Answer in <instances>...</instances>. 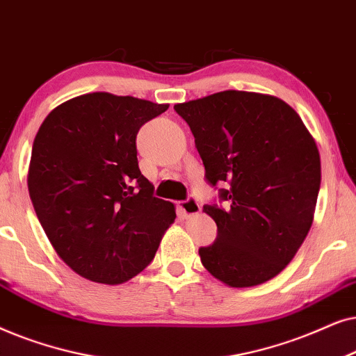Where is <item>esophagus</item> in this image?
I'll list each match as a JSON object with an SVG mask.
<instances>
[{
	"label": "esophagus",
	"mask_w": 356,
	"mask_h": 356,
	"mask_svg": "<svg viewBox=\"0 0 356 356\" xmlns=\"http://www.w3.org/2000/svg\"><path fill=\"white\" fill-rule=\"evenodd\" d=\"M179 208L186 216H193L200 211V203H198L193 197H188L187 200L179 203Z\"/></svg>",
	"instance_id": "34e87169"
}]
</instances>
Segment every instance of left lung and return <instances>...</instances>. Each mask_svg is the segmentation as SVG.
<instances>
[{
  "instance_id": "left-lung-1",
  "label": "left lung",
  "mask_w": 356,
  "mask_h": 356,
  "mask_svg": "<svg viewBox=\"0 0 356 356\" xmlns=\"http://www.w3.org/2000/svg\"><path fill=\"white\" fill-rule=\"evenodd\" d=\"M191 127L207 182L220 202L203 205L215 243L198 249L213 277L233 288L278 275L309 233L321 158L301 117L267 94L222 91L174 106Z\"/></svg>"
}]
</instances>
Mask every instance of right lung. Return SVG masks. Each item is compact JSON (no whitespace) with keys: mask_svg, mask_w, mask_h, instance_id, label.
Instances as JSON below:
<instances>
[{"mask_svg":"<svg viewBox=\"0 0 356 356\" xmlns=\"http://www.w3.org/2000/svg\"><path fill=\"white\" fill-rule=\"evenodd\" d=\"M131 96L92 92L54 108L37 131L29 195L61 260L91 282L118 285L154 259L175 220L141 174L136 135L168 111Z\"/></svg>","mask_w":356,"mask_h":356,"instance_id":"add662e5","label":"right lung"}]
</instances>
